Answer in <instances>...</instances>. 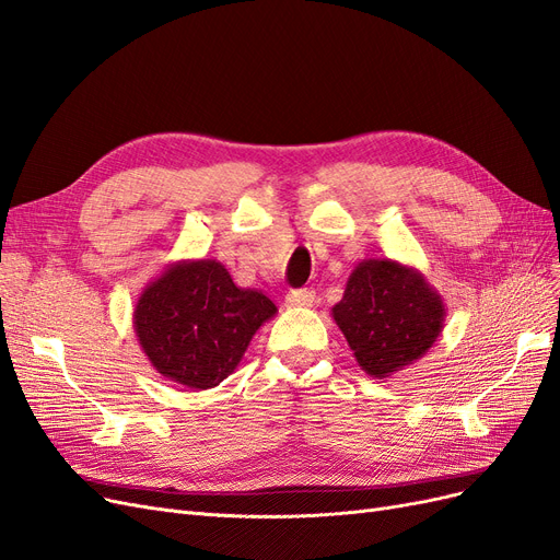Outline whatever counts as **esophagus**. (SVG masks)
I'll return each instance as SVG.
<instances>
[{
    "mask_svg": "<svg viewBox=\"0 0 560 560\" xmlns=\"http://www.w3.org/2000/svg\"><path fill=\"white\" fill-rule=\"evenodd\" d=\"M315 303V292L313 290H296L284 296V306L287 308H311Z\"/></svg>",
    "mask_w": 560,
    "mask_h": 560,
    "instance_id": "obj_1",
    "label": "esophagus"
}]
</instances>
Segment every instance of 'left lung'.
Instances as JSON below:
<instances>
[{
	"label": "left lung",
	"instance_id": "obj_1",
	"mask_svg": "<svg viewBox=\"0 0 560 560\" xmlns=\"http://www.w3.org/2000/svg\"><path fill=\"white\" fill-rule=\"evenodd\" d=\"M331 317L364 374L387 378L425 358L444 329V299L418 268L364 259L348 278Z\"/></svg>",
	"mask_w": 560,
	"mask_h": 560
}]
</instances>
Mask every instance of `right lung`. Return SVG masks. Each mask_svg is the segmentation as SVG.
I'll list each match as a JSON object with an SVG mask.
<instances>
[{
	"instance_id": "obj_1",
	"label": "right lung",
	"mask_w": 560,
	"mask_h": 560,
	"mask_svg": "<svg viewBox=\"0 0 560 560\" xmlns=\"http://www.w3.org/2000/svg\"><path fill=\"white\" fill-rule=\"evenodd\" d=\"M278 313L257 290H243L217 259L167 264L132 311L147 360L167 381L210 389L229 378L264 322Z\"/></svg>"
}]
</instances>
